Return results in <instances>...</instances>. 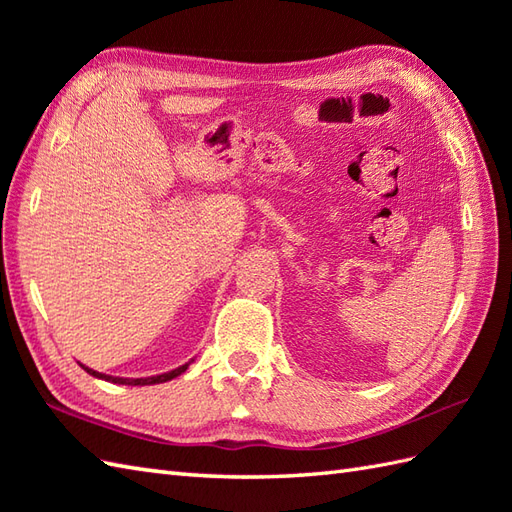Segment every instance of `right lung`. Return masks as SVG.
<instances>
[{"mask_svg": "<svg viewBox=\"0 0 512 512\" xmlns=\"http://www.w3.org/2000/svg\"><path fill=\"white\" fill-rule=\"evenodd\" d=\"M80 366H82V364H80ZM187 366H189V362H187V364H183V366L174 368V371H170V373H161V375H152V377H137V379L104 375V373L93 371V368H89V366H82V368H85V371H87L89 375L98 377V379H104V382H111V384H124V386H150V384H163V382H170V379H174V377H178L181 373H185V371H187Z\"/></svg>", "mask_w": 512, "mask_h": 512, "instance_id": "right-lung-1", "label": "right lung"}]
</instances>
